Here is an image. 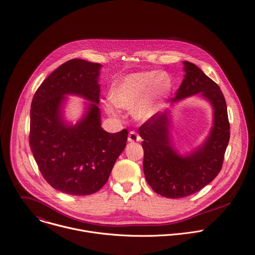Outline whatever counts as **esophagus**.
Masks as SVG:
<instances>
[{"instance_id": "esophagus-1", "label": "esophagus", "mask_w": 255, "mask_h": 255, "mask_svg": "<svg viewBox=\"0 0 255 255\" xmlns=\"http://www.w3.org/2000/svg\"><path fill=\"white\" fill-rule=\"evenodd\" d=\"M141 140V137L139 136V134L135 131H131L128 135V141L129 142H138Z\"/></svg>"}]
</instances>
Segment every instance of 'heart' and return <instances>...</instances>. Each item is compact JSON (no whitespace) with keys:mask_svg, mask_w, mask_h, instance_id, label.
<instances>
[{"mask_svg":"<svg viewBox=\"0 0 255 255\" xmlns=\"http://www.w3.org/2000/svg\"><path fill=\"white\" fill-rule=\"evenodd\" d=\"M171 88V80L166 73L142 71L129 74L117 80L111 87L110 98L114 105L132 109L135 105V115L140 120H147L155 113V107ZM109 114L116 116L112 105H106Z\"/></svg>","mask_w":255,"mask_h":255,"instance_id":"1","label":"heart"}]
</instances>
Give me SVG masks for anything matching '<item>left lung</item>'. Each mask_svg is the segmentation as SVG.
<instances>
[{
    "label": "left lung",
    "instance_id": "8db88e82",
    "mask_svg": "<svg viewBox=\"0 0 255 255\" xmlns=\"http://www.w3.org/2000/svg\"><path fill=\"white\" fill-rule=\"evenodd\" d=\"M184 65L185 78L174 100L200 93L212 104L214 122L205 143L189 156L178 155L169 140L168 112L153 115L138 129L146 180L157 194L167 198L189 196L210 183L221 170L230 138L226 102L219 86L196 65L187 61Z\"/></svg>",
    "mask_w": 255,
    "mask_h": 255
}]
</instances>
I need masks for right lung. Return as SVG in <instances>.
<instances>
[{
	"instance_id": "1",
	"label": "right lung",
	"mask_w": 255,
	"mask_h": 255,
	"mask_svg": "<svg viewBox=\"0 0 255 255\" xmlns=\"http://www.w3.org/2000/svg\"><path fill=\"white\" fill-rule=\"evenodd\" d=\"M100 67L81 59L67 61L44 80L31 104L29 143L39 170L53 188L70 195L99 191L128 138L127 129L111 134L101 128ZM66 94L94 102L76 127L67 128L60 120Z\"/></svg>"
}]
</instances>
